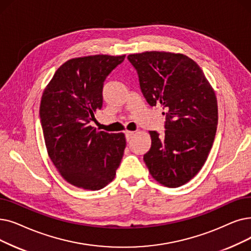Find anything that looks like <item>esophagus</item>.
<instances>
[{"label":"esophagus","instance_id":"1","mask_svg":"<svg viewBox=\"0 0 251 251\" xmlns=\"http://www.w3.org/2000/svg\"><path fill=\"white\" fill-rule=\"evenodd\" d=\"M133 134H134L133 131H125V136H126L127 141H129L130 139H131V137H132Z\"/></svg>","mask_w":251,"mask_h":251}]
</instances>
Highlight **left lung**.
Masks as SVG:
<instances>
[{
  "mask_svg": "<svg viewBox=\"0 0 251 251\" xmlns=\"http://www.w3.org/2000/svg\"><path fill=\"white\" fill-rule=\"evenodd\" d=\"M127 58L148 103H161L166 111L165 133L150 131L144 161L159 183L180 187L201 170L212 148L219 121L214 90L199 65L183 54L147 51Z\"/></svg>",
  "mask_w": 251,
  "mask_h": 251,
  "instance_id": "left-lung-1",
  "label": "left lung"
}]
</instances>
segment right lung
<instances>
[{
    "instance_id": "obj_1",
    "label": "right lung",
    "mask_w": 251,
    "mask_h": 251,
    "mask_svg": "<svg viewBox=\"0 0 251 251\" xmlns=\"http://www.w3.org/2000/svg\"><path fill=\"white\" fill-rule=\"evenodd\" d=\"M125 55H91L64 62L42 95L40 118L48 155L75 187L97 191L116 176L124 133L97 131L90 125L102 106L103 83Z\"/></svg>"
}]
</instances>
